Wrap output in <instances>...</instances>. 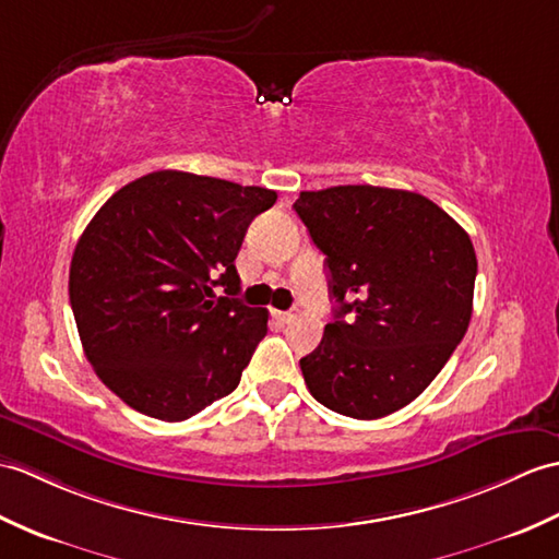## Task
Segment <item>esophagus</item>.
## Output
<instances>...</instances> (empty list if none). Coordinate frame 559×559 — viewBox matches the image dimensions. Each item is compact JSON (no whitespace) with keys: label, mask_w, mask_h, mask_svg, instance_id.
I'll return each instance as SVG.
<instances>
[{"label":"esophagus","mask_w":559,"mask_h":559,"mask_svg":"<svg viewBox=\"0 0 559 559\" xmlns=\"http://www.w3.org/2000/svg\"><path fill=\"white\" fill-rule=\"evenodd\" d=\"M274 319L278 323H290L295 319V314H293V311H278V309H274Z\"/></svg>","instance_id":"obj_1"}]
</instances>
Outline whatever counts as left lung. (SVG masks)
Wrapping results in <instances>:
<instances>
[{"mask_svg": "<svg viewBox=\"0 0 559 559\" xmlns=\"http://www.w3.org/2000/svg\"><path fill=\"white\" fill-rule=\"evenodd\" d=\"M326 254L335 321L300 359L309 393L353 419L419 397L469 329L476 252L419 192L335 186L293 204ZM349 313L348 321L344 314Z\"/></svg>", "mask_w": 559, "mask_h": 559, "instance_id": "1", "label": "left lung"}]
</instances>
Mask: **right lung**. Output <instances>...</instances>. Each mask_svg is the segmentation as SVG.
Returning <instances> with one entry per match:
<instances>
[{"mask_svg":"<svg viewBox=\"0 0 559 559\" xmlns=\"http://www.w3.org/2000/svg\"><path fill=\"white\" fill-rule=\"evenodd\" d=\"M278 194L154 171L104 202L75 245L69 297L85 357L128 407L183 421L240 383L269 311L238 300L236 257ZM221 284L227 295L216 298Z\"/></svg>","mask_w":559,"mask_h":559,"instance_id":"obj_1","label":"right lung"}]
</instances>
